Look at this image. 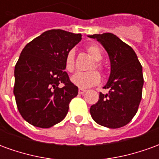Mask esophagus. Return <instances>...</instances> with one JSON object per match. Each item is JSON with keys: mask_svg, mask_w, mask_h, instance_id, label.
I'll return each instance as SVG.
<instances>
[{"mask_svg": "<svg viewBox=\"0 0 159 159\" xmlns=\"http://www.w3.org/2000/svg\"><path fill=\"white\" fill-rule=\"evenodd\" d=\"M85 92H86V90L83 89H79V90H78V93H79L80 94H83Z\"/></svg>", "mask_w": 159, "mask_h": 159, "instance_id": "obj_1", "label": "esophagus"}]
</instances>
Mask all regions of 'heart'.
Returning a JSON list of instances; mask_svg holds the SVG:
<instances>
[{
  "mask_svg": "<svg viewBox=\"0 0 159 159\" xmlns=\"http://www.w3.org/2000/svg\"><path fill=\"white\" fill-rule=\"evenodd\" d=\"M88 52L90 56L93 58L95 62L94 65L91 66V70L96 69L100 72H103L104 68L103 66L99 62L102 59L103 55L100 48L96 45H91L88 48ZM65 66L67 71L72 72L75 70L76 65H75V51L71 49L67 52L65 59ZM100 76L99 73L95 70H91V71H87V72H76L71 76V82L75 85L79 87L80 89H88L90 87L94 86L100 83Z\"/></svg>",
  "mask_w": 159,
  "mask_h": 159,
  "instance_id": "b5f03b06",
  "label": "heart"
}]
</instances>
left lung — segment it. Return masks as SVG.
I'll list each match as a JSON object with an SVG mask.
<instances>
[{
  "label": "left lung",
  "instance_id": "obj_1",
  "mask_svg": "<svg viewBox=\"0 0 159 159\" xmlns=\"http://www.w3.org/2000/svg\"><path fill=\"white\" fill-rule=\"evenodd\" d=\"M96 39L107 50L111 73L104 87L107 94L100 93L99 100L90 107V114L98 124L110 129L125 126L138 111L143 88L142 66L133 48L111 33L89 36Z\"/></svg>",
  "mask_w": 159,
  "mask_h": 159
}]
</instances>
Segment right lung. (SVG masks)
<instances>
[{
    "instance_id": "add662e5",
    "label": "right lung",
    "mask_w": 159,
    "mask_h": 159,
    "mask_svg": "<svg viewBox=\"0 0 159 159\" xmlns=\"http://www.w3.org/2000/svg\"><path fill=\"white\" fill-rule=\"evenodd\" d=\"M81 39V34L51 30L22 50L14 69L13 93L19 113L33 126L47 129L66 117L78 88L64 70L65 59Z\"/></svg>"
}]
</instances>
